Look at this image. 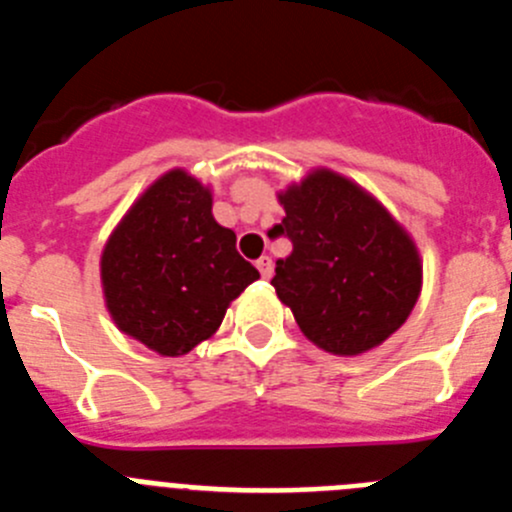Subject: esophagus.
<instances>
[{
    "label": "esophagus",
    "mask_w": 512,
    "mask_h": 512,
    "mask_svg": "<svg viewBox=\"0 0 512 512\" xmlns=\"http://www.w3.org/2000/svg\"><path fill=\"white\" fill-rule=\"evenodd\" d=\"M256 269L261 271V277L269 279V277H271V271H274V264H271L269 256H261V259L256 261Z\"/></svg>",
    "instance_id": "obj_1"
}]
</instances>
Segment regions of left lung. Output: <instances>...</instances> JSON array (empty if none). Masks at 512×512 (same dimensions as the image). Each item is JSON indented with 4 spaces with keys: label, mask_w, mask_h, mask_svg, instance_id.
<instances>
[{
    "label": "left lung",
    "mask_w": 512,
    "mask_h": 512,
    "mask_svg": "<svg viewBox=\"0 0 512 512\" xmlns=\"http://www.w3.org/2000/svg\"><path fill=\"white\" fill-rule=\"evenodd\" d=\"M292 241L271 279L300 330L328 354L359 356L413 312L423 264L413 238L372 194L346 176L315 169L279 192Z\"/></svg>",
    "instance_id": "1"
}]
</instances>
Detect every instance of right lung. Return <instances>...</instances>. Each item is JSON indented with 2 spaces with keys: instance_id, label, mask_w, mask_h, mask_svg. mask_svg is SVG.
<instances>
[{
  "instance_id": "obj_1",
  "label": "right lung",
  "mask_w": 512,
  "mask_h": 512,
  "mask_svg": "<svg viewBox=\"0 0 512 512\" xmlns=\"http://www.w3.org/2000/svg\"><path fill=\"white\" fill-rule=\"evenodd\" d=\"M104 302L122 333L161 356H184L220 328L230 302L259 279L235 233L212 217V192L166 171L104 243Z\"/></svg>"
}]
</instances>
